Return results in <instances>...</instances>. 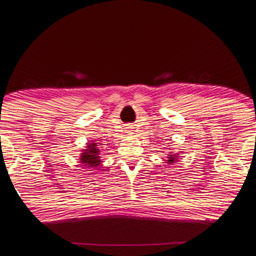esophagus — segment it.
<instances>
[{
  "label": "esophagus",
  "mask_w": 256,
  "mask_h": 256,
  "mask_svg": "<svg viewBox=\"0 0 256 256\" xmlns=\"http://www.w3.org/2000/svg\"><path fill=\"white\" fill-rule=\"evenodd\" d=\"M128 130H130V128H128Z\"/></svg>",
  "instance_id": "obj_1"
}]
</instances>
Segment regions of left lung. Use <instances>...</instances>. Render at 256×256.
<instances>
[{"label": "left lung", "instance_id": "left-lung-1", "mask_svg": "<svg viewBox=\"0 0 256 256\" xmlns=\"http://www.w3.org/2000/svg\"><path fill=\"white\" fill-rule=\"evenodd\" d=\"M178 159H180V154H174V152H172V151H170V154H168V157H167V160H166V164H175Z\"/></svg>", "mask_w": 256, "mask_h": 256}]
</instances>
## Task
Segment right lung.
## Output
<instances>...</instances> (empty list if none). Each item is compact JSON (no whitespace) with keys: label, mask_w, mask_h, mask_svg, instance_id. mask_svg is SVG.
I'll list each match as a JSON object with an SVG mask.
<instances>
[{"label":"right lung","mask_w":256,"mask_h":256,"mask_svg":"<svg viewBox=\"0 0 256 256\" xmlns=\"http://www.w3.org/2000/svg\"><path fill=\"white\" fill-rule=\"evenodd\" d=\"M79 162L86 168H98L102 164L100 146L98 142L90 141L79 156Z\"/></svg>","instance_id":"right-lung-1"}]
</instances>
